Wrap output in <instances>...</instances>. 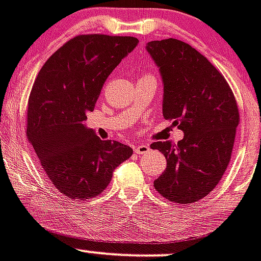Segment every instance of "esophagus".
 <instances>
[{"label":"esophagus","instance_id":"34e87169","mask_svg":"<svg viewBox=\"0 0 261 261\" xmlns=\"http://www.w3.org/2000/svg\"><path fill=\"white\" fill-rule=\"evenodd\" d=\"M135 152L138 153V155H142V153H147L150 151V146L146 145V143H141V145L135 146Z\"/></svg>","mask_w":261,"mask_h":261}]
</instances>
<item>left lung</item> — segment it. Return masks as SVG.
<instances>
[{"instance_id":"obj_1","label":"left lung","mask_w":261,"mask_h":261,"mask_svg":"<svg viewBox=\"0 0 261 261\" xmlns=\"http://www.w3.org/2000/svg\"><path fill=\"white\" fill-rule=\"evenodd\" d=\"M164 83L163 114L183 140L153 142L166 169L153 187L166 200L190 205L209 195L230 161L240 124L237 101L223 74L188 43L168 38L147 43Z\"/></svg>"}]
</instances>
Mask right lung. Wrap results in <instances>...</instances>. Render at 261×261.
Returning <instances> with one entry per match:
<instances>
[{
	"label": "right lung",
	"mask_w": 261,
	"mask_h": 261,
	"mask_svg": "<svg viewBox=\"0 0 261 261\" xmlns=\"http://www.w3.org/2000/svg\"><path fill=\"white\" fill-rule=\"evenodd\" d=\"M138 43L135 37L81 34L39 70L28 100L27 137L59 192L84 201L100 196L133 150L102 141L84 126L103 83Z\"/></svg>",
	"instance_id": "obj_1"
}]
</instances>
